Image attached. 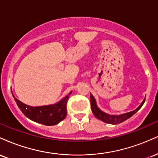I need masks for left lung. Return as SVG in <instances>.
I'll return each mask as SVG.
<instances>
[{"label": "left lung", "instance_id": "1", "mask_svg": "<svg viewBox=\"0 0 158 158\" xmlns=\"http://www.w3.org/2000/svg\"><path fill=\"white\" fill-rule=\"evenodd\" d=\"M90 107H91L92 112H93L94 115L97 117V119H100L102 122L108 123V124H112V125H116L119 124V123H121L124 122L125 120L128 119V118L133 116L137 110H139V108L143 106V105L144 104L145 102V98L143 100V102H141V104L136 108L135 110H132V111L128 112V113H125L122 114H119V115H115V114H107L106 112L102 111L99 107L97 106V101H96L95 98L91 94H90Z\"/></svg>", "mask_w": 158, "mask_h": 158}]
</instances>
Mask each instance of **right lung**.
Segmentation results:
<instances>
[{
  "label": "right lung",
  "mask_w": 158,
  "mask_h": 158,
  "mask_svg": "<svg viewBox=\"0 0 158 158\" xmlns=\"http://www.w3.org/2000/svg\"><path fill=\"white\" fill-rule=\"evenodd\" d=\"M72 91L55 104L32 107L19 100L12 94L20 110L25 116L34 122L45 126H54L62 121L67 115V102Z\"/></svg>",
  "instance_id": "1"
}]
</instances>
